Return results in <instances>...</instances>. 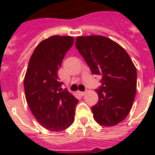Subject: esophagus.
Returning <instances> with one entry per match:
<instances>
[{
  "label": "esophagus",
  "mask_w": 155,
  "mask_h": 155,
  "mask_svg": "<svg viewBox=\"0 0 155 155\" xmlns=\"http://www.w3.org/2000/svg\"><path fill=\"white\" fill-rule=\"evenodd\" d=\"M80 94L81 95V96H84V95L86 94V92H80Z\"/></svg>",
  "instance_id": "34e87169"
}]
</instances>
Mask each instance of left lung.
Returning <instances> with one entry per match:
<instances>
[{
    "instance_id": "left-lung-1",
    "label": "left lung",
    "mask_w": 155,
    "mask_h": 155,
    "mask_svg": "<svg viewBox=\"0 0 155 155\" xmlns=\"http://www.w3.org/2000/svg\"><path fill=\"white\" fill-rule=\"evenodd\" d=\"M75 47L93 75H101L97 89L99 101L92 107L93 117L104 126L121 122L132 108L137 89V70L119 44L99 35L80 36Z\"/></svg>"
}]
</instances>
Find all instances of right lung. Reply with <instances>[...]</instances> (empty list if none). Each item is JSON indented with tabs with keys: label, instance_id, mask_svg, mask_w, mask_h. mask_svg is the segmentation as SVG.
Instances as JSON below:
<instances>
[{
	"label": "right lung",
	"instance_id": "obj_1",
	"mask_svg": "<svg viewBox=\"0 0 155 155\" xmlns=\"http://www.w3.org/2000/svg\"><path fill=\"white\" fill-rule=\"evenodd\" d=\"M74 43L71 36H51L38 45L29 61L24 80L25 99L41 125L54 132L74 122L78 100L60 88L58 69Z\"/></svg>",
	"mask_w": 155,
	"mask_h": 155
}]
</instances>
